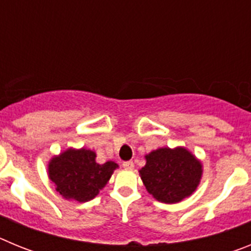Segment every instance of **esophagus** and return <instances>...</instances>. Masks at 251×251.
<instances>
[{
	"instance_id": "34e87169",
	"label": "esophagus",
	"mask_w": 251,
	"mask_h": 251,
	"mask_svg": "<svg viewBox=\"0 0 251 251\" xmlns=\"http://www.w3.org/2000/svg\"><path fill=\"white\" fill-rule=\"evenodd\" d=\"M123 167L126 170H133L134 168V163H133V161H126L123 162Z\"/></svg>"
}]
</instances>
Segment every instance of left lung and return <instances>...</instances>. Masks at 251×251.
Instances as JSON below:
<instances>
[{"mask_svg":"<svg viewBox=\"0 0 251 251\" xmlns=\"http://www.w3.org/2000/svg\"><path fill=\"white\" fill-rule=\"evenodd\" d=\"M139 171L147 191L161 202H179L190 196L200 182V162L185 148H159L146 156Z\"/></svg>","mask_w":251,"mask_h":251,"instance_id":"left-lung-1","label":"left lung"}]
</instances>
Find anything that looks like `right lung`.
Listing matches in <instances>:
<instances>
[{"mask_svg": "<svg viewBox=\"0 0 251 251\" xmlns=\"http://www.w3.org/2000/svg\"><path fill=\"white\" fill-rule=\"evenodd\" d=\"M118 167L112 161L99 165L90 150H68L51 159L49 176L65 199L85 202L94 199Z\"/></svg>", "mask_w": 251, "mask_h": 251, "instance_id": "1", "label": "right lung"}]
</instances>
